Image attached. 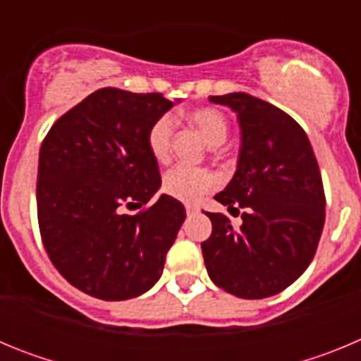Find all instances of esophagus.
Masks as SVG:
<instances>
[{"label":"esophagus","instance_id":"obj_1","mask_svg":"<svg viewBox=\"0 0 361 361\" xmlns=\"http://www.w3.org/2000/svg\"><path fill=\"white\" fill-rule=\"evenodd\" d=\"M197 212H199V208H197V206H193V204H186V213H188V216L195 215Z\"/></svg>","mask_w":361,"mask_h":361}]
</instances>
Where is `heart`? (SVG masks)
I'll return each mask as SVG.
<instances>
[{
  "mask_svg": "<svg viewBox=\"0 0 361 361\" xmlns=\"http://www.w3.org/2000/svg\"><path fill=\"white\" fill-rule=\"evenodd\" d=\"M186 119L200 132L204 141L209 146H219L226 141L229 132L228 117L213 106H200L186 114ZM171 139H173V119L170 116H161L153 121L146 135L148 152L161 164L170 161ZM216 180L212 171L204 168L175 166L162 177V191L183 202H193L204 193L215 188Z\"/></svg>",
  "mask_w": 361,
  "mask_h": 361,
  "instance_id": "1",
  "label": "heart"
}]
</instances>
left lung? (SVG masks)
Here are the masks:
<instances>
[{
  "label": "left lung",
  "instance_id": "8db88e82",
  "mask_svg": "<svg viewBox=\"0 0 361 361\" xmlns=\"http://www.w3.org/2000/svg\"><path fill=\"white\" fill-rule=\"evenodd\" d=\"M209 101L237 111L242 130L237 171L215 200L244 212L238 229L206 212L213 231L200 245L204 264L220 289L267 298L289 288L317 253L325 220L320 168L304 128L280 108L242 92Z\"/></svg>",
  "mask_w": 361,
  "mask_h": 361
}]
</instances>
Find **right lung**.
I'll use <instances>...</instances> for the list:
<instances>
[{"mask_svg": "<svg viewBox=\"0 0 361 361\" xmlns=\"http://www.w3.org/2000/svg\"><path fill=\"white\" fill-rule=\"evenodd\" d=\"M173 106L162 94L101 88L49 130L37 166V222L50 262L73 288L128 300L162 275L186 209L161 195L146 135ZM130 216L124 207H140Z\"/></svg>", "mask_w": 361, "mask_h": 361, "instance_id": "1", "label": "right lung"}]
</instances>
